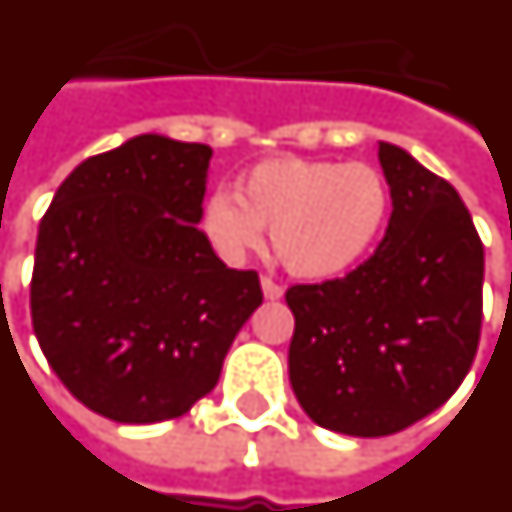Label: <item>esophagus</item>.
<instances>
[{
	"label": "esophagus",
	"instance_id": "esophagus-1",
	"mask_svg": "<svg viewBox=\"0 0 512 512\" xmlns=\"http://www.w3.org/2000/svg\"><path fill=\"white\" fill-rule=\"evenodd\" d=\"M260 285H263V295H266L268 301H276V298H282V295H285L282 285H276L271 276H263V279H260Z\"/></svg>",
	"mask_w": 512,
	"mask_h": 512
}]
</instances>
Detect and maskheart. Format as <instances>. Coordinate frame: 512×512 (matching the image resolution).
<instances>
[{
	"instance_id": "b5f03b06",
	"label": "heart",
	"mask_w": 512,
	"mask_h": 512,
	"mask_svg": "<svg viewBox=\"0 0 512 512\" xmlns=\"http://www.w3.org/2000/svg\"><path fill=\"white\" fill-rule=\"evenodd\" d=\"M388 211L391 189L372 165L276 157L246 170L236 195L211 198L206 233L222 255L241 260L271 227L274 257L290 274L331 279L372 249Z\"/></svg>"
}]
</instances>
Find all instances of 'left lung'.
<instances>
[{
  "label": "left lung",
  "mask_w": 512,
  "mask_h": 512,
  "mask_svg": "<svg viewBox=\"0 0 512 512\" xmlns=\"http://www.w3.org/2000/svg\"><path fill=\"white\" fill-rule=\"evenodd\" d=\"M391 222L342 279L293 285L290 385L309 418L350 437H388L442 407L475 361L483 241L448 181L380 143Z\"/></svg>",
  "instance_id": "left-lung-1"
}]
</instances>
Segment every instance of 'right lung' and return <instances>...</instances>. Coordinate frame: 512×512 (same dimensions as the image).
<instances>
[{
  "label": "right lung",
  "mask_w": 512,
  "mask_h": 512,
  "mask_svg": "<svg viewBox=\"0 0 512 512\" xmlns=\"http://www.w3.org/2000/svg\"><path fill=\"white\" fill-rule=\"evenodd\" d=\"M211 149L138 135L83 160L34 246L32 328L75 399L116 423L181 418L263 304L198 227Z\"/></svg>",
  "instance_id": "add662e5"
}]
</instances>
